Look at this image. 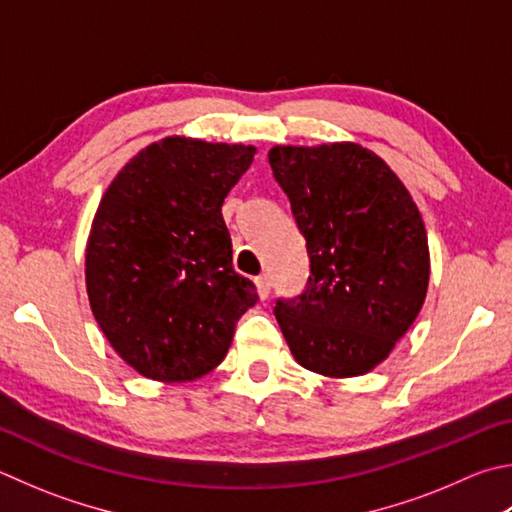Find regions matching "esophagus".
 Returning <instances> with one entry per match:
<instances>
[{"label": "esophagus", "instance_id": "1", "mask_svg": "<svg viewBox=\"0 0 512 512\" xmlns=\"http://www.w3.org/2000/svg\"><path fill=\"white\" fill-rule=\"evenodd\" d=\"M255 284H257V293H259V297H262V300H266L268 293H271V286H273V282H271V275H259L257 280H255Z\"/></svg>", "mask_w": 512, "mask_h": 512}]
</instances>
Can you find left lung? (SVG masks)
<instances>
[{
    "mask_svg": "<svg viewBox=\"0 0 512 512\" xmlns=\"http://www.w3.org/2000/svg\"><path fill=\"white\" fill-rule=\"evenodd\" d=\"M268 163L309 255L304 291L275 302L288 347L315 374H367L423 306L421 212L385 161L356 143L273 147Z\"/></svg>",
    "mask_w": 512,
    "mask_h": 512,
    "instance_id": "obj_1",
    "label": "left lung"
}]
</instances>
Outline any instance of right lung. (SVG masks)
I'll use <instances>...</instances> for the list:
<instances>
[{"label":"right lung","instance_id":"obj_1","mask_svg":"<svg viewBox=\"0 0 512 512\" xmlns=\"http://www.w3.org/2000/svg\"><path fill=\"white\" fill-rule=\"evenodd\" d=\"M255 147L165 138L102 197L87 244V293L111 347L138 374L185 383L215 369L259 300L232 268L221 206Z\"/></svg>","mask_w":512,"mask_h":512}]
</instances>
